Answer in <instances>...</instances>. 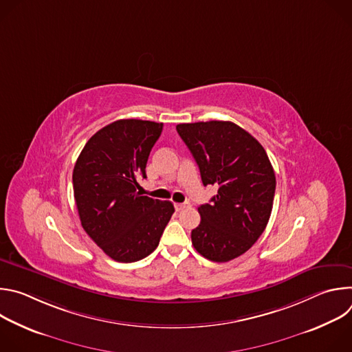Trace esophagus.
<instances>
[{"label": "esophagus", "instance_id": "obj_1", "mask_svg": "<svg viewBox=\"0 0 352 352\" xmlns=\"http://www.w3.org/2000/svg\"><path fill=\"white\" fill-rule=\"evenodd\" d=\"M190 205L188 204V202H185V204H175V210L177 212H181V210H184V209H188Z\"/></svg>", "mask_w": 352, "mask_h": 352}]
</instances>
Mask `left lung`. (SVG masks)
<instances>
[{
	"mask_svg": "<svg viewBox=\"0 0 352 352\" xmlns=\"http://www.w3.org/2000/svg\"><path fill=\"white\" fill-rule=\"evenodd\" d=\"M177 132L199 166L204 185L219 186L200 205L190 238L213 262L232 261L263 234L273 209L276 175L263 146L230 121L178 124Z\"/></svg>",
	"mask_w": 352,
	"mask_h": 352,
	"instance_id": "left-lung-1",
	"label": "left lung"
}]
</instances>
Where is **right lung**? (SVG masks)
I'll list each match as a JSON object with an SVG mask.
<instances>
[{
	"label": "right lung",
	"mask_w": 352,
	"mask_h": 352,
	"mask_svg": "<svg viewBox=\"0 0 352 352\" xmlns=\"http://www.w3.org/2000/svg\"><path fill=\"white\" fill-rule=\"evenodd\" d=\"M162 122L118 120L97 131L74 167V196L83 230L117 262L131 263L157 248L174 206L142 196L150 150Z\"/></svg>",
	"instance_id": "1"
}]
</instances>
